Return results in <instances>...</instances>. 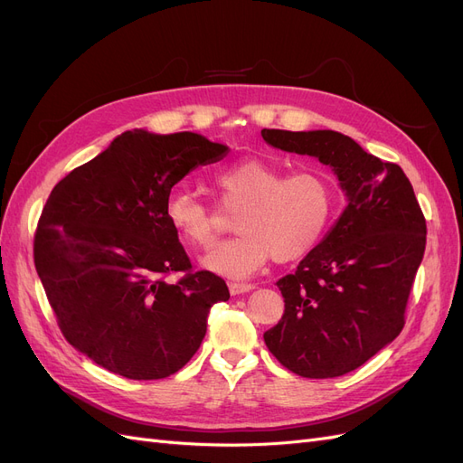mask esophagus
I'll use <instances>...</instances> for the list:
<instances>
[{
	"instance_id": "1",
	"label": "esophagus",
	"mask_w": 463,
	"mask_h": 463,
	"mask_svg": "<svg viewBox=\"0 0 463 463\" xmlns=\"http://www.w3.org/2000/svg\"><path fill=\"white\" fill-rule=\"evenodd\" d=\"M253 288H255L253 284H246V282H231V284H229V289H231V294H232V296L248 294V292H251Z\"/></svg>"
}]
</instances>
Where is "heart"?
<instances>
[{"label":"heart","mask_w":463,"mask_h":463,"mask_svg":"<svg viewBox=\"0 0 463 463\" xmlns=\"http://www.w3.org/2000/svg\"><path fill=\"white\" fill-rule=\"evenodd\" d=\"M213 183L221 203L238 210V234L202 261L205 270L222 279H250L272 258H305L334 219L335 186L322 171L303 169L284 175L275 164L242 158L215 169ZM164 215L183 242L198 250L213 246L215 213L191 188H174L165 198Z\"/></svg>","instance_id":"obj_1"}]
</instances>
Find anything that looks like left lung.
I'll use <instances>...</instances> for the list:
<instances>
[{
    "label": "left lung",
    "instance_id": "obj_1",
    "mask_svg": "<svg viewBox=\"0 0 463 463\" xmlns=\"http://www.w3.org/2000/svg\"><path fill=\"white\" fill-rule=\"evenodd\" d=\"M267 145L330 165L347 196L335 225L277 282L284 315L263 334L303 378H337L395 339L425 251V217L397 164L332 129H263Z\"/></svg>",
    "mask_w": 463,
    "mask_h": 463
}]
</instances>
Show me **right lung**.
Wrapping results in <instances>:
<instances>
[{
	"mask_svg": "<svg viewBox=\"0 0 463 463\" xmlns=\"http://www.w3.org/2000/svg\"><path fill=\"white\" fill-rule=\"evenodd\" d=\"M229 146L193 131L118 135L71 171L42 212L33 263L74 349L129 380H162L198 351L225 280L193 272L164 215L174 184ZM169 271H184L175 285Z\"/></svg>",
	"mask_w": 463,
	"mask_h": 463,
	"instance_id": "obj_1",
	"label": "right lung"
}]
</instances>
